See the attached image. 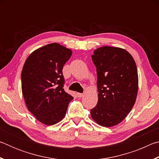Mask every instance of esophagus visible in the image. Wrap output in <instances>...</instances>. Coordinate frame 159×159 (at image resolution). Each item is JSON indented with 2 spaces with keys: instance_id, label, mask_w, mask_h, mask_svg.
I'll list each match as a JSON object with an SVG mask.
<instances>
[{
  "instance_id": "obj_1",
  "label": "esophagus",
  "mask_w": 159,
  "mask_h": 159,
  "mask_svg": "<svg viewBox=\"0 0 159 159\" xmlns=\"http://www.w3.org/2000/svg\"><path fill=\"white\" fill-rule=\"evenodd\" d=\"M76 95H77L78 98H81V97L83 96V94H82V93H76Z\"/></svg>"
}]
</instances>
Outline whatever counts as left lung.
I'll use <instances>...</instances> for the list:
<instances>
[{"label":"left lung","instance_id":"obj_1","mask_svg":"<svg viewBox=\"0 0 159 159\" xmlns=\"http://www.w3.org/2000/svg\"><path fill=\"white\" fill-rule=\"evenodd\" d=\"M96 66L98 102L90 110L98 124L111 127L127 116L136 101L138 75L136 64L128 51L104 46L91 56Z\"/></svg>","mask_w":159,"mask_h":159}]
</instances>
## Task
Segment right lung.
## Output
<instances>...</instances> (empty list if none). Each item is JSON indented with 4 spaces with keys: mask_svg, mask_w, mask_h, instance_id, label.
Listing matches in <instances>:
<instances>
[{
    "mask_svg": "<svg viewBox=\"0 0 159 159\" xmlns=\"http://www.w3.org/2000/svg\"><path fill=\"white\" fill-rule=\"evenodd\" d=\"M72 51L57 43L34 51L21 71V90L28 110L47 125L60 122L73 97L64 90L62 69Z\"/></svg>",
    "mask_w": 159,
    "mask_h": 159,
    "instance_id": "right-lung-1",
    "label": "right lung"
}]
</instances>
